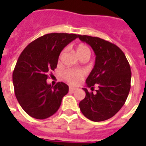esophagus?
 <instances>
[{
    "mask_svg": "<svg viewBox=\"0 0 146 146\" xmlns=\"http://www.w3.org/2000/svg\"><path fill=\"white\" fill-rule=\"evenodd\" d=\"M76 88H73V87H70V88H69V90H70V92H73L75 91L76 90Z\"/></svg>",
    "mask_w": 146,
    "mask_h": 146,
    "instance_id": "esophagus-1",
    "label": "esophagus"
}]
</instances>
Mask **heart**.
<instances>
[{"instance_id":"obj_1","label":"heart","mask_w":146,"mask_h":146,"mask_svg":"<svg viewBox=\"0 0 146 146\" xmlns=\"http://www.w3.org/2000/svg\"><path fill=\"white\" fill-rule=\"evenodd\" d=\"M76 54L80 58L81 57H88L91 55V50L86 44H80L76 48ZM85 72L82 70L67 69L62 72V77L65 81L71 85L79 84L81 80L84 78Z\"/></svg>"}]
</instances>
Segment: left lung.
Here are the masks:
<instances>
[{
	"mask_svg": "<svg viewBox=\"0 0 146 146\" xmlns=\"http://www.w3.org/2000/svg\"><path fill=\"white\" fill-rule=\"evenodd\" d=\"M82 42L89 44L96 54L92 70L86 80L92 91L95 84L96 93L82 88L86 97L80 102L83 115L95 122L106 120L114 116L127 100L131 81L129 62L120 48L98 37L78 35Z\"/></svg>",
	"mask_w": 146,
	"mask_h": 146,
	"instance_id": "1",
	"label": "left lung"
}]
</instances>
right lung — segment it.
Segmentation results:
<instances>
[{"label": "right lung", "instance_id": "right-lung-1", "mask_svg": "<svg viewBox=\"0 0 146 146\" xmlns=\"http://www.w3.org/2000/svg\"><path fill=\"white\" fill-rule=\"evenodd\" d=\"M76 38V34H46L31 42L19 55L13 73L15 96L32 117L43 120L52 116L68 93L64 82L53 86L46 80L49 72L57 67L62 50Z\"/></svg>", "mask_w": 146, "mask_h": 146}]
</instances>
